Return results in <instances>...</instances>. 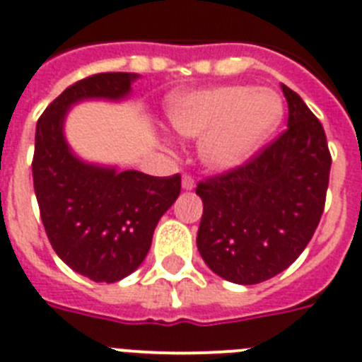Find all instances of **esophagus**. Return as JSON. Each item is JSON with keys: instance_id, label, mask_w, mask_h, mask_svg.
Returning <instances> with one entry per match:
<instances>
[{"instance_id": "obj_1", "label": "esophagus", "mask_w": 362, "mask_h": 362, "mask_svg": "<svg viewBox=\"0 0 362 362\" xmlns=\"http://www.w3.org/2000/svg\"><path fill=\"white\" fill-rule=\"evenodd\" d=\"M181 187H183V190H192L196 187L194 179L190 177V175H183V179H181Z\"/></svg>"}]
</instances>
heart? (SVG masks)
Masks as SVG:
<instances>
[{
	"mask_svg": "<svg viewBox=\"0 0 362 362\" xmlns=\"http://www.w3.org/2000/svg\"><path fill=\"white\" fill-rule=\"evenodd\" d=\"M166 114L179 136L199 140L202 164L224 173L262 149L284 117V103L273 89L235 83L173 95Z\"/></svg>",
	"mask_w": 362,
	"mask_h": 362,
	"instance_id": "heart-1",
	"label": "heart"
}]
</instances>
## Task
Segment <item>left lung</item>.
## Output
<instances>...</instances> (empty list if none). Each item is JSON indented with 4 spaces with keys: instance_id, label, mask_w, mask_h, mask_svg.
Segmentation results:
<instances>
[{
    "instance_id": "8db88e82",
    "label": "left lung",
    "mask_w": 362,
    "mask_h": 362,
    "mask_svg": "<svg viewBox=\"0 0 362 362\" xmlns=\"http://www.w3.org/2000/svg\"><path fill=\"white\" fill-rule=\"evenodd\" d=\"M288 100V131L245 166L205 179L198 228L199 256L233 284H259L299 258L322 218L331 153L322 123L296 91Z\"/></svg>"
}]
</instances>
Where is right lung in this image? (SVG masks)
<instances>
[{"label":"right lung","instance_id":"1","mask_svg":"<svg viewBox=\"0 0 362 362\" xmlns=\"http://www.w3.org/2000/svg\"><path fill=\"white\" fill-rule=\"evenodd\" d=\"M134 72H100L66 88L40 115L35 131L33 187L52 248L93 282H117L140 267L153 231L181 192V177L83 160L72 151L65 121L83 100L121 103Z\"/></svg>","mask_w":362,"mask_h":362}]
</instances>
